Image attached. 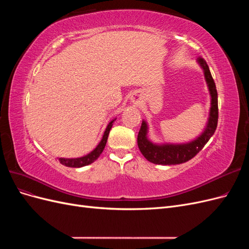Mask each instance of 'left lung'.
I'll return each instance as SVG.
<instances>
[{
	"label": "left lung",
	"mask_w": 249,
	"mask_h": 249,
	"mask_svg": "<svg viewBox=\"0 0 249 249\" xmlns=\"http://www.w3.org/2000/svg\"><path fill=\"white\" fill-rule=\"evenodd\" d=\"M198 63L203 70L211 94L210 115L205 131L201 133L199 137L188 143H182V144H171V143L155 144L147 138L148 127L147 124L143 120L138 133L137 143L141 154L145 157L147 161L159 165H176L185 163L196 156L215 133L218 123V95L216 85L207 62L203 59L199 58Z\"/></svg>",
	"instance_id": "1"
}]
</instances>
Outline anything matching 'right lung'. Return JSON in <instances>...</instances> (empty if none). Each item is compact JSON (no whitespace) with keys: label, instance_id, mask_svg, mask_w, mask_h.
Listing matches in <instances>:
<instances>
[{"label":"right lung","instance_id":"obj_1","mask_svg":"<svg viewBox=\"0 0 249 249\" xmlns=\"http://www.w3.org/2000/svg\"><path fill=\"white\" fill-rule=\"evenodd\" d=\"M115 120H116V118L111 120V122L109 123V124L106 127V131H105V133L103 135V138H102L101 142L99 143V144H97V146L92 150L91 153H89L88 155H86L84 157L74 158V159H65V158H59V162L61 163L62 165H64V166L73 167V168L83 167V166H86V165L93 163L97 159V158L101 156L105 146H106L110 130H111V127L113 125V123H114Z\"/></svg>","mask_w":249,"mask_h":249}]
</instances>
